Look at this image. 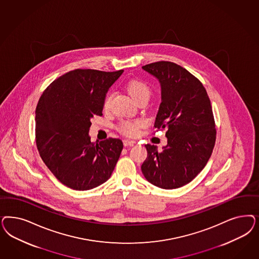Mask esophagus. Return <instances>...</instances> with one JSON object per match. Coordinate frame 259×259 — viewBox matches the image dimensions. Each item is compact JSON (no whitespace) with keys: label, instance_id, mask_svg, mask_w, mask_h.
Listing matches in <instances>:
<instances>
[{"label":"esophagus","instance_id":"34e87169","mask_svg":"<svg viewBox=\"0 0 259 259\" xmlns=\"http://www.w3.org/2000/svg\"><path fill=\"white\" fill-rule=\"evenodd\" d=\"M123 143H124V146H125V147H133L134 144V142L131 141V140H124Z\"/></svg>","mask_w":259,"mask_h":259}]
</instances>
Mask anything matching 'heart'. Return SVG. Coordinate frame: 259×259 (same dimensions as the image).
Returning a JSON list of instances; mask_svg holds the SVG:
<instances>
[{
    "label": "heart",
    "mask_w": 259,
    "mask_h": 259,
    "mask_svg": "<svg viewBox=\"0 0 259 259\" xmlns=\"http://www.w3.org/2000/svg\"><path fill=\"white\" fill-rule=\"evenodd\" d=\"M126 91L134 100H136L142 96L150 95V88L148 87V84L144 83L141 80H137V79L131 80L128 83H126ZM110 100H111V95L108 94L104 101V109H109ZM143 125L144 124L140 120L125 121L120 125L119 128L123 134L127 136H136L137 134H139L140 128L142 127Z\"/></svg>",
    "instance_id": "heart-1"
}]
</instances>
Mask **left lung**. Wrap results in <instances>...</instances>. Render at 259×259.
I'll return each instance as SVG.
<instances>
[{
  "label": "left lung",
  "mask_w": 259,
  "mask_h": 259,
  "mask_svg": "<svg viewBox=\"0 0 259 259\" xmlns=\"http://www.w3.org/2000/svg\"><path fill=\"white\" fill-rule=\"evenodd\" d=\"M161 85V104L154 127L167 130V146L158 151L145 145L141 166L150 183L165 190L190 183L206 166L215 143V125L208 93L186 68L161 61L142 67Z\"/></svg>",
  "instance_id": "left-lung-1"
}]
</instances>
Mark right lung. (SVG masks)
<instances>
[{
  "mask_svg": "<svg viewBox=\"0 0 259 259\" xmlns=\"http://www.w3.org/2000/svg\"><path fill=\"white\" fill-rule=\"evenodd\" d=\"M124 70L75 69L53 81L35 111L36 145L44 163L59 181L76 191L92 190L109 180L123 142H91L90 127L102 115L109 88Z\"/></svg>",
  "mask_w": 259,
  "mask_h": 259,
  "instance_id": "1",
  "label": "right lung"
}]
</instances>
